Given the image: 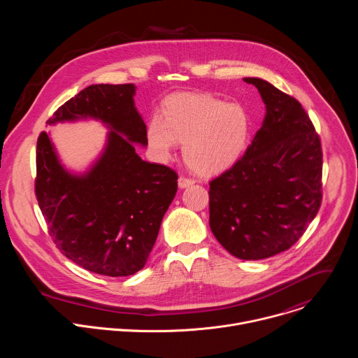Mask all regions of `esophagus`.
<instances>
[{
    "label": "esophagus",
    "instance_id": "34e87169",
    "mask_svg": "<svg viewBox=\"0 0 358 358\" xmlns=\"http://www.w3.org/2000/svg\"><path fill=\"white\" fill-rule=\"evenodd\" d=\"M192 184H195V180H194V178H189V177H185V176H181V177L178 178V187H180V188H185V187H189V185H192Z\"/></svg>",
    "mask_w": 358,
    "mask_h": 358
}]
</instances>
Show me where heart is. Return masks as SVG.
I'll use <instances>...</instances> for the list:
<instances>
[{"instance_id":"heart-1","label":"heart","mask_w":358,"mask_h":358,"mask_svg":"<svg viewBox=\"0 0 358 358\" xmlns=\"http://www.w3.org/2000/svg\"><path fill=\"white\" fill-rule=\"evenodd\" d=\"M252 123L239 103H225L208 93L169 97L162 117L152 116L145 129L147 144L160 160L184 143L187 164L201 174H214L235 163L246 148Z\"/></svg>"}]
</instances>
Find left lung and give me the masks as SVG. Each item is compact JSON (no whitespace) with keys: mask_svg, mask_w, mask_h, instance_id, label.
<instances>
[{"mask_svg":"<svg viewBox=\"0 0 358 358\" xmlns=\"http://www.w3.org/2000/svg\"><path fill=\"white\" fill-rule=\"evenodd\" d=\"M266 116L245 155L210 181V227L245 261L271 258L308 229L322 206L320 137L300 101L259 78Z\"/></svg>","mask_w":358,"mask_h":358,"instance_id":"obj_1","label":"left lung"}]
</instances>
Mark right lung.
<instances>
[{
    "label": "right lung",
    "mask_w": 358,
    "mask_h": 358,
    "mask_svg": "<svg viewBox=\"0 0 358 358\" xmlns=\"http://www.w3.org/2000/svg\"><path fill=\"white\" fill-rule=\"evenodd\" d=\"M134 94L133 83L90 85L46 122L94 117L112 129L105 152L85 176L64 170L46 131L36 143L35 195L49 235L73 264L112 278L143 269L177 192L173 169L136 152L133 143L145 145L147 138Z\"/></svg>",
    "instance_id": "right-lung-1"
}]
</instances>
